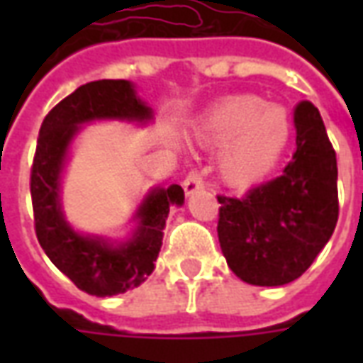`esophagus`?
<instances>
[{"label": "esophagus", "mask_w": 363, "mask_h": 363, "mask_svg": "<svg viewBox=\"0 0 363 363\" xmlns=\"http://www.w3.org/2000/svg\"><path fill=\"white\" fill-rule=\"evenodd\" d=\"M182 189H184V192L186 194H194V192H198V190L204 189V181H202V174L198 173V171H190L189 174H186V179L182 181Z\"/></svg>", "instance_id": "esophagus-1"}]
</instances>
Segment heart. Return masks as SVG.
<instances>
[{"instance_id":"obj_1","label":"heart","mask_w":363,"mask_h":363,"mask_svg":"<svg viewBox=\"0 0 363 363\" xmlns=\"http://www.w3.org/2000/svg\"><path fill=\"white\" fill-rule=\"evenodd\" d=\"M200 140L223 147L220 173L229 184L251 186L278 167L291 142V122L281 106L260 96H229L208 112Z\"/></svg>"}]
</instances>
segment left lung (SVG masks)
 <instances>
[{
  "label": "left lung",
  "mask_w": 363,
  "mask_h": 363,
  "mask_svg": "<svg viewBox=\"0 0 363 363\" xmlns=\"http://www.w3.org/2000/svg\"><path fill=\"white\" fill-rule=\"evenodd\" d=\"M296 153L280 177L241 198L218 196L229 268L252 286H284L311 267L338 221V169L317 106L294 111Z\"/></svg>",
  "instance_id": "left-lung-1"
}]
</instances>
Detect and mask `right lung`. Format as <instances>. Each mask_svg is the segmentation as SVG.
Returning a JSON list of instances; mask_svg holds the SVG:
<instances>
[{"label": "right lung", "mask_w": 363, "mask_h": 363, "mask_svg": "<svg viewBox=\"0 0 363 363\" xmlns=\"http://www.w3.org/2000/svg\"><path fill=\"white\" fill-rule=\"evenodd\" d=\"M91 120H130L145 124L151 108L126 79L85 83L60 101L44 118L30 169L35 231L46 257L75 286L91 296H116L138 288L155 268L171 206H182L179 184L153 189L143 198L134 220L138 229L126 243L82 235L69 228L60 204V177L69 143Z\"/></svg>", "instance_id": "right-lung-1"}]
</instances>
